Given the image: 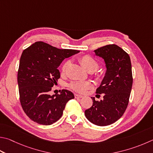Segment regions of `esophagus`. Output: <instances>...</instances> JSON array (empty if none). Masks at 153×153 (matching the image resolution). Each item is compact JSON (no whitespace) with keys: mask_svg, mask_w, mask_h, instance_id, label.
I'll return each instance as SVG.
<instances>
[{"mask_svg":"<svg viewBox=\"0 0 153 153\" xmlns=\"http://www.w3.org/2000/svg\"><path fill=\"white\" fill-rule=\"evenodd\" d=\"M74 96H75V98H83V96L79 95V94H75Z\"/></svg>","mask_w":153,"mask_h":153,"instance_id":"34e87169","label":"esophagus"}]
</instances>
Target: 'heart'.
<instances>
[{
	"mask_svg": "<svg viewBox=\"0 0 153 153\" xmlns=\"http://www.w3.org/2000/svg\"><path fill=\"white\" fill-rule=\"evenodd\" d=\"M79 62L89 72L95 71L98 68V63L94 57L90 55H84L79 59ZM68 62L65 63L62 67V70L64 71ZM70 87L75 91L79 93H84L86 90L92 87V84L90 82H72Z\"/></svg>",
	"mask_w": 153,
	"mask_h": 153,
	"instance_id": "b5f03b06",
	"label": "heart"
}]
</instances>
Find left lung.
Wrapping results in <instances>:
<instances>
[{
  "mask_svg": "<svg viewBox=\"0 0 153 153\" xmlns=\"http://www.w3.org/2000/svg\"><path fill=\"white\" fill-rule=\"evenodd\" d=\"M96 56L104 59L106 68L96 93L104 94L103 100L96 101L85 110L88 120L97 126L112 124L123 115L128 104L132 85V65L128 54L118 45H108L94 50Z\"/></svg>",
  "mask_w": 153,
  "mask_h": 153,
  "instance_id": "left-lung-1",
  "label": "left lung"
}]
</instances>
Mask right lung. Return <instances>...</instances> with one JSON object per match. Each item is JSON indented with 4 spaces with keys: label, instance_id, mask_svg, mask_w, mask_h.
I'll return each mask as SVG.
<instances>
[{
    "label": "right lung",
    "instance_id": "right-lung-1",
    "mask_svg": "<svg viewBox=\"0 0 153 153\" xmlns=\"http://www.w3.org/2000/svg\"><path fill=\"white\" fill-rule=\"evenodd\" d=\"M79 51L60 49L37 41L25 49L21 55L17 75L22 108L35 123L51 125L62 117L71 91L62 90L60 94L49 95L51 88L60 77L58 67L65 58Z\"/></svg>",
    "mask_w": 153,
    "mask_h": 153
}]
</instances>
